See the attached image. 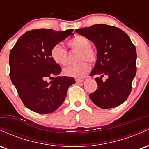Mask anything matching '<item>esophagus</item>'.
Wrapping results in <instances>:
<instances>
[{"label": "esophagus", "mask_w": 149, "mask_h": 149, "mask_svg": "<svg viewBox=\"0 0 149 149\" xmlns=\"http://www.w3.org/2000/svg\"><path fill=\"white\" fill-rule=\"evenodd\" d=\"M76 82L77 83H82V82H83V79H80V78H76Z\"/></svg>", "instance_id": "esophagus-1"}]
</instances>
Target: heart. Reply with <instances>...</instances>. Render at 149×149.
Masks as SVG:
<instances>
[{
    "mask_svg": "<svg viewBox=\"0 0 149 149\" xmlns=\"http://www.w3.org/2000/svg\"><path fill=\"white\" fill-rule=\"evenodd\" d=\"M70 48L79 51L78 60L82 61L77 64L71 65L63 70L65 76L80 78L84 77L90 71V65L86 61L92 63L96 60V52L90 45V40L82 36H76L67 42ZM51 58L56 64L65 66L67 64V52L62 46L54 45L50 50Z\"/></svg>",
    "mask_w": 149,
    "mask_h": 149,
    "instance_id": "heart-1",
    "label": "heart"
}]
</instances>
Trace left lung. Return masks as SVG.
<instances>
[{"instance_id":"1","label":"left lung","mask_w":149,"mask_h":149,"mask_svg":"<svg viewBox=\"0 0 149 149\" xmlns=\"http://www.w3.org/2000/svg\"><path fill=\"white\" fill-rule=\"evenodd\" d=\"M76 32L93 42L97 51L90 76L100 77L95 78L98 88L90 98L104 109L120 105L130 94L136 72V48L130 37L117 27L102 24L78 29ZM104 75L108 78L103 81Z\"/></svg>"}]
</instances>
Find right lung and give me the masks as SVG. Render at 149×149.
I'll return each mask as SVG.
<instances>
[{"mask_svg": "<svg viewBox=\"0 0 149 149\" xmlns=\"http://www.w3.org/2000/svg\"><path fill=\"white\" fill-rule=\"evenodd\" d=\"M73 31H29L18 39L10 51V79L30 110L40 114L54 111L64 102L68 88L75 83L73 77L57 76L61 69L50 56L53 46L73 35ZM52 75L57 76L48 83L46 79Z\"/></svg>", "mask_w": 149, "mask_h": 149, "instance_id": "add662e5", "label": "right lung"}]
</instances>
